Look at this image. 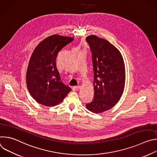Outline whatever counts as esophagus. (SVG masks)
<instances>
[{
  "label": "esophagus",
  "mask_w": 157,
  "mask_h": 157,
  "mask_svg": "<svg viewBox=\"0 0 157 157\" xmlns=\"http://www.w3.org/2000/svg\"><path fill=\"white\" fill-rule=\"evenodd\" d=\"M80 88V86H73V91H78L79 90Z\"/></svg>",
  "instance_id": "34e87169"
}]
</instances>
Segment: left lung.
Here are the masks:
<instances>
[{
	"label": "left lung",
	"instance_id": "1",
	"mask_svg": "<svg viewBox=\"0 0 157 157\" xmlns=\"http://www.w3.org/2000/svg\"><path fill=\"white\" fill-rule=\"evenodd\" d=\"M86 40L92 53L94 89V99L86 107L101 113L113 107L123 94L125 64L119 50L106 40L90 35Z\"/></svg>",
	"mask_w": 157,
	"mask_h": 157
}]
</instances>
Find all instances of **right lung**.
<instances>
[{"mask_svg": "<svg viewBox=\"0 0 157 157\" xmlns=\"http://www.w3.org/2000/svg\"><path fill=\"white\" fill-rule=\"evenodd\" d=\"M73 40L72 37L53 35L41 41L32 53L27 71V86L39 104L57 105L71 91L61 81L56 59L58 52Z\"/></svg>", "mask_w": 157, "mask_h": 157, "instance_id": "add662e5", "label": "right lung"}]
</instances>
